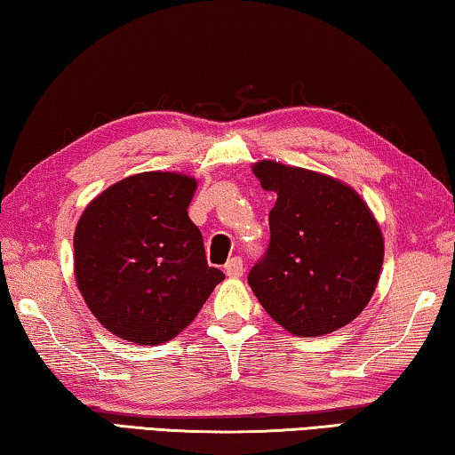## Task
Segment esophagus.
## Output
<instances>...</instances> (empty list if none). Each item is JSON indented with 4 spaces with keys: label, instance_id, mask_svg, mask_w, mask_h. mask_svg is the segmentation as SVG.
<instances>
[{
    "label": "esophagus",
    "instance_id": "obj_1",
    "mask_svg": "<svg viewBox=\"0 0 455 455\" xmlns=\"http://www.w3.org/2000/svg\"><path fill=\"white\" fill-rule=\"evenodd\" d=\"M225 273H227L228 276H243V273H244L243 259H241V257L228 259V263L225 265Z\"/></svg>",
    "mask_w": 455,
    "mask_h": 455
}]
</instances>
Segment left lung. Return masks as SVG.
Segmentation results:
<instances>
[{
    "label": "left lung",
    "mask_w": 455,
    "mask_h": 455,
    "mask_svg": "<svg viewBox=\"0 0 455 455\" xmlns=\"http://www.w3.org/2000/svg\"><path fill=\"white\" fill-rule=\"evenodd\" d=\"M260 187L276 192L271 241L249 284L292 335L319 337L365 309L383 263V236L355 190L331 176L263 160Z\"/></svg>",
    "instance_id": "1"
}]
</instances>
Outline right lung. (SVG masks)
<instances>
[{
    "instance_id": "1",
    "label": "right lung",
    "mask_w": 455,
    "mask_h": 455,
    "mask_svg": "<svg viewBox=\"0 0 455 455\" xmlns=\"http://www.w3.org/2000/svg\"><path fill=\"white\" fill-rule=\"evenodd\" d=\"M196 180L142 172L112 184L74 235L76 283L96 319L138 345L171 341L196 317L225 273L209 267L188 219Z\"/></svg>"
}]
</instances>
